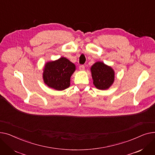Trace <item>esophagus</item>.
<instances>
[{
    "label": "esophagus",
    "instance_id": "obj_1",
    "mask_svg": "<svg viewBox=\"0 0 155 155\" xmlns=\"http://www.w3.org/2000/svg\"><path fill=\"white\" fill-rule=\"evenodd\" d=\"M79 69H80L81 71H83V70H84V69L85 67H84V66L83 64H81V65L79 66Z\"/></svg>",
    "mask_w": 155,
    "mask_h": 155
}]
</instances>
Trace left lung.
<instances>
[{"label": "left lung", "instance_id": "1", "mask_svg": "<svg viewBox=\"0 0 155 155\" xmlns=\"http://www.w3.org/2000/svg\"><path fill=\"white\" fill-rule=\"evenodd\" d=\"M93 84L99 89H106L113 83L114 72L113 69L103 62H97L91 68Z\"/></svg>", "mask_w": 155, "mask_h": 155}]
</instances>
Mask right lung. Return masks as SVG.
<instances>
[{
  "label": "right lung",
  "instance_id": "right-lung-1",
  "mask_svg": "<svg viewBox=\"0 0 155 155\" xmlns=\"http://www.w3.org/2000/svg\"><path fill=\"white\" fill-rule=\"evenodd\" d=\"M75 65L65 58L48 62L43 72L44 83L49 87L62 91L70 86V78L75 71Z\"/></svg>",
  "mask_w": 155,
  "mask_h": 155
}]
</instances>
